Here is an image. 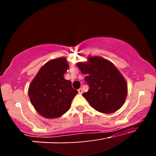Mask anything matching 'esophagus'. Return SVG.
<instances>
[{
  "label": "esophagus",
  "mask_w": 156,
  "mask_h": 156,
  "mask_svg": "<svg viewBox=\"0 0 156 156\" xmlns=\"http://www.w3.org/2000/svg\"><path fill=\"white\" fill-rule=\"evenodd\" d=\"M78 92H79V94H82L83 93V89L82 88L79 89H78Z\"/></svg>",
  "instance_id": "obj_1"
}]
</instances>
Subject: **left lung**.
Returning <instances> with one entry per match:
<instances>
[{"label":"left lung","mask_w":156,"mask_h":156,"mask_svg":"<svg viewBox=\"0 0 156 156\" xmlns=\"http://www.w3.org/2000/svg\"><path fill=\"white\" fill-rule=\"evenodd\" d=\"M86 74L89 91L83 97L95 110L110 114L116 112L124 104L127 84L114 64L101 57H89L86 62L76 64Z\"/></svg>","instance_id":"left-lung-1"}]
</instances>
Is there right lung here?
I'll return each instance as SVG.
<instances>
[{"label": "right lung", "instance_id": "right-lung-1", "mask_svg": "<svg viewBox=\"0 0 156 156\" xmlns=\"http://www.w3.org/2000/svg\"><path fill=\"white\" fill-rule=\"evenodd\" d=\"M68 69L65 57L51 59L40 68L30 84V100L44 118L55 119L65 114L78 93L72 82L64 78Z\"/></svg>", "mask_w": 156, "mask_h": 156}]
</instances>
